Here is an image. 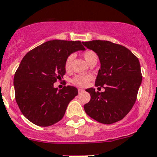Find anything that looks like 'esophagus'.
Wrapping results in <instances>:
<instances>
[{
	"label": "esophagus",
	"instance_id": "esophagus-1",
	"mask_svg": "<svg viewBox=\"0 0 157 157\" xmlns=\"http://www.w3.org/2000/svg\"><path fill=\"white\" fill-rule=\"evenodd\" d=\"M84 89H81V88H78V92L79 93H81V92H84Z\"/></svg>",
	"mask_w": 157,
	"mask_h": 157
}]
</instances>
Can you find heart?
<instances>
[{
	"label": "heart",
	"mask_w": 157,
	"mask_h": 157,
	"mask_svg": "<svg viewBox=\"0 0 157 157\" xmlns=\"http://www.w3.org/2000/svg\"><path fill=\"white\" fill-rule=\"evenodd\" d=\"M83 56H84V60L86 61L88 65L92 62H94V61L97 62V54L92 50H87L83 54ZM73 58H74V56L73 54L69 55L66 58V61L65 62V69L66 71H69L71 69L72 64H73ZM91 79H92L91 76H77L72 80V83L74 84L75 85H77V86L85 87L88 84Z\"/></svg>",
	"instance_id": "obj_1"
}]
</instances>
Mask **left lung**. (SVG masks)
Wrapping results in <instances>:
<instances>
[{
	"instance_id": "obj_1",
	"label": "left lung",
	"mask_w": 157,
	"mask_h": 157,
	"mask_svg": "<svg viewBox=\"0 0 157 157\" xmlns=\"http://www.w3.org/2000/svg\"><path fill=\"white\" fill-rule=\"evenodd\" d=\"M99 57L100 69L95 79V86L103 87L104 92L86 89L91 99L84 104L88 116L103 124L118 122L130 111L137 99L142 80L138 58L122 45L109 41L83 42Z\"/></svg>"
}]
</instances>
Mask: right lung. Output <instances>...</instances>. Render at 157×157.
Segmentation results:
<instances>
[{"label":"right lung","mask_w":157,"mask_h":157,"mask_svg":"<svg viewBox=\"0 0 157 157\" xmlns=\"http://www.w3.org/2000/svg\"><path fill=\"white\" fill-rule=\"evenodd\" d=\"M80 41H48L35 47L22 59L14 76L16 101L26 118L39 126H49L63 118L68 104L77 95V88L54 83L65 74V62L71 54L84 50Z\"/></svg>","instance_id":"add662e5"}]
</instances>
